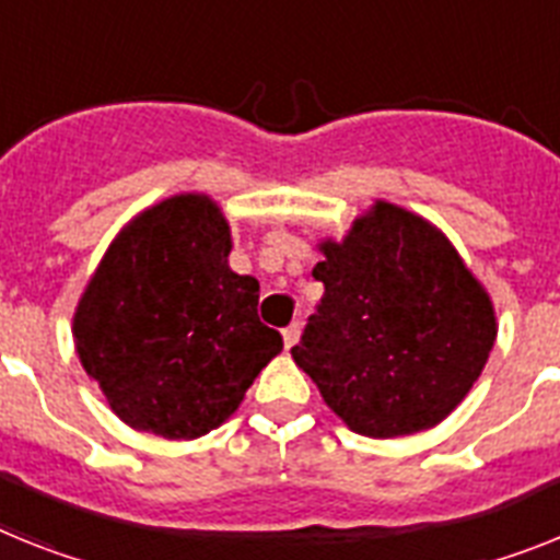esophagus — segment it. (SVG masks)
Here are the masks:
<instances>
[{"label": "esophagus", "instance_id": "34e87169", "mask_svg": "<svg viewBox=\"0 0 560 560\" xmlns=\"http://www.w3.org/2000/svg\"><path fill=\"white\" fill-rule=\"evenodd\" d=\"M281 336H284V347H293L295 341H299V336H302V324L299 322H293L290 324V327H284V330H281Z\"/></svg>", "mask_w": 560, "mask_h": 560}]
</instances>
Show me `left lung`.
I'll list each match as a JSON object with an SVG mask.
<instances>
[{"mask_svg":"<svg viewBox=\"0 0 560 560\" xmlns=\"http://www.w3.org/2000/svg\"><path fill=\"white\" fill-rule=\"evenodd\" d=\"M324 284L295 364L352 432L430 430L462 404L495 345L487 290L441 230L375 201L345 242H324Z\"/></svg>","mask_w":560,"mask_h":560,"instance_id":"8db88e82","label":"left lung"}]
</instances>
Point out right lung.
<instances>
[{
    "instance_id": "add662e5",
    "label": "right lung",
    "mask_w": 560,
    "mask_h": 560,
    "mask_svg": "<svg viewBox=\"0 0 560 560\" xmlns=\"http://www.w3.org/2000/svg\"><path fill=\"white\" fill-rule=\"evenodd\" d=\"M228 256L222 210L185 192L136 215L93 272L73 338L133 430L185 441L215 430L284 347L258 318V281Z\"/></svg>"
}]
</instances>
